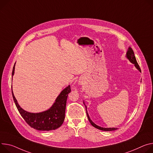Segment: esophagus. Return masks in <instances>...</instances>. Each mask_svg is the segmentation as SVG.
Wrapping results in <instances>:
<instances>
[{
  "label": "esophagus",
  "mask_w": 153,
  "mask_h": 153,
  "mask_svg": "<svg viewBox=\"0 0 153 153\" xmlns=\"http://www.w3.org/2000/svg\"><path fill=\"white\" fill-rule=\"evenodd\" d=\"M79 84H80V85L82 84V82H79Z\"/></svg>",
  "instance_id": "34e87169"
}]
</instances>
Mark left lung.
Wrapping results in <instances>:
<instances>
[{"label": "left lung", "mask_w": 153, "mask_h": 153, "mask_svg": "<svg viewBox=\"0 0 153 153\" xmlns=\"http://www.w3.org/2000/svg\"><path fill=\"white\" fill-rule=\"evenodd\" d=\"M126 57L134 65L135 67L138 69V71H139L140 72H141V69L140 68V66L139 65H138L137 62V60H136V59H135V57L134 55V51L132 49V48L131 47H129L128 51H127V52H126ZM84 104L85 105V108H86V112H87V117H88V119L90 121V123H91V124L92 125V126L94 128H96V129H98L100 130H101V131H115L117 129H118V128H102V127H101V126H98V125H96L95 123H94L92 120L90 119V116L88 114V112H87V107L86 106V105L85 104V102L84 101Z\"/></svg>", "instance_id": "8db88e82"}]
</instances>
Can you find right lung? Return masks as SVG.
<instances>
[{
	"instance_id": "obj_1",
	"label": "right lung",
	"mask_w": 153,
	"mask_h": 153,
	"mask_svg": "<svg viewBox=\"0 0 153 153\" xmlns=\"http://www.w3.org/2000/svg\"><path fill=\"white\" fill-rule=\"evenodd\" d=\"M15 63L13 68L12 77L15 74ZM70 92V85H68L60 92L55 99L54 103L49 109L39 113H31L21 107L15 98L12 89L14 102L22 117L30 127L43 131L55 130L62 126L65 120L68 94Z\"/></svg>"
}]
</instances>
